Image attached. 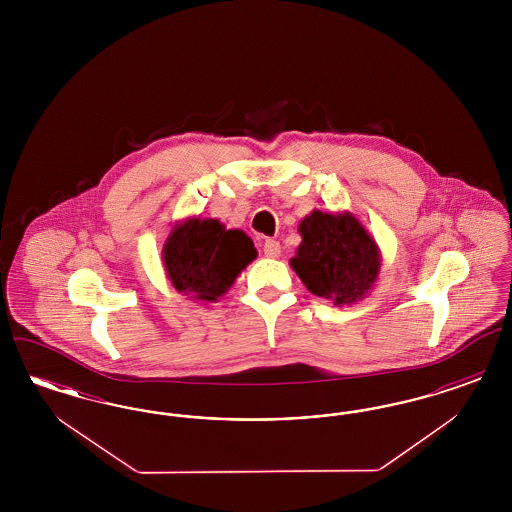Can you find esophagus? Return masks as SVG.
Masks as SVG:
<instances>
[{
    "label": "esophagus",
    "mask_w": 512,
    "mask_h": 512,
    "mask_svg": "<svg viewBox=\"0 0 512 512\" xmlns=\"http://www.w3.org/2000/svg\"><path fill=\"white\" fill-rule=\"evenodd\" d=\"M263 251H265V257H268V259H276V257H280L282 247H280V242H276V240H267L263 244Z\"/></svg>",
    "instance_id": "1"
}]
</instances>
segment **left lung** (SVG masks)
Wrapping results in <instances>:
<instances>
[{
  "label": "left lung",
  "instance_id": "left-lung-1",
  "mask_svg": "<svg viewBox=\"0 0 512 512\" xmlns=\"http://www.w3.org/2000/svg\"><path fill=\"white\" fill-rule=\"evenodd\" d=\"M301 244L290 267L305 288L334 305H355L372 292L382 253L361 220L349 211L315 209L299 222Z\"/></svg>",
  "mask_w": 512,
  "mask_h": 512
}]
</instances>
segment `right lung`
<instances>
[{
	"label": "right lung",
	"mask_w": 512,
	"mask_h": 512,
	"mask_svg": "<svg viewBox=\"0 0 512 512\" xmlns=\"http://www.w3.org/2000/svg\"><path fill=\"white\" fill-rule=\"evenodd\" d=\"M255 259L257 249L244 230H226L217 219L180 220L163 245L174 290L203 303H215Z\"/></svg>",
	"instance_id": "add662e5"
}]
</instances>
